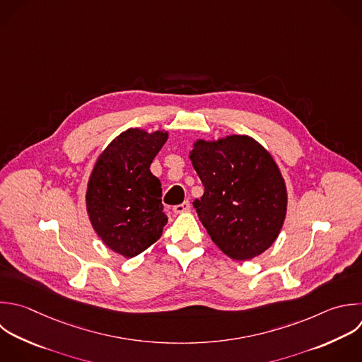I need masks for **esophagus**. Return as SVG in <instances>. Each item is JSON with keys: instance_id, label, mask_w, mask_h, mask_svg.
I'll return each mask as SVG.
<instances>
[{"instance_id": "obj_1", "label": "esophagus", "mask_w": 362, "mask_h": 362, "mask_svg": "<svg viewBox=\"0 0 362 362\" xmlns=\"http://www.w3.org/2000/svg\"><path fill=\"white\" fill-rule=\"evenodd\" d=\"M191 209V205H189V202L188 201H184L182 204H180V205H175L174 208H173V211L175 212V214H182V212H188Z\"/></svg>"}]
</instances>
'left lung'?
I'll return each mask as SVG.
<instances>
[{"label":"left lung","mask_w":362,"mask_h":362,"mask_svg":"<svg viewBox=\"0 0 362 362\" xmlns=\"http://www.w3.org/2000/svg\"><path fill=\"white\" fill-rule=\"evenodd\" d=\"M204 195L194 208L214 243L235 260L272 246L287 208L284 180L272 156L249 136L198 140L189 156Z\"/></svg>","instance_id":"obj_1"}]
</instances>
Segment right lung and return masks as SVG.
Returning <instances> with one entry per match:
<instances>
[{
    "instance_id": "1",
    "label": "right lung",
    "mask_w": 362,
    "mask_h": 362,
    "mask_svg": "<svg viewBox=\"0 0 362 362\" xmlns=\"http://www.w3.org/2000/svg\"><path fill=\"white\" fill-rule=\"evenodd\" d=\"M167 139V132L129 129L107 146L92 171L86 192L89 219L105 245L124 257L151 246L167 223L161 182L150 171Z\"/></svg>"
}]
</instances>
